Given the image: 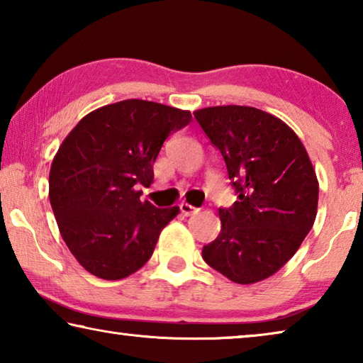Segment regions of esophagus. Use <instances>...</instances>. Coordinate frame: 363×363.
<instances>
[{
	"label": "esophagus",
	"mask_w": 363,
	"mask_h": 363,
	"mask_svg": "<svg viewBox=\"0 0 363 363\" xmlns=\"http://www.w3.org/2000/svg\"><path fill=\"white\" fill-rule=\"evenodd\" d=\"M179 210H181V213L184 214V216H190V214L199 213V208H195V206L189 205V203H181L179 205Z\"/></svg>",
	"instance_id": "34e87169"
}]
</instances>
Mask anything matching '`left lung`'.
Returning <instances> with one entry per match:
<instances>
[{"label":"left lung","instance_id":"obj_1","mask_svg":"<svg viewBox=\"0 0 363 363\" xmlns=\"http://www.w3.org/2000/svg\"><path fill=\"white\" fill-rule=\"evenodd\" d=\"M223 155L237 201L219 208L220 232L205 262L235 284H255L285 266L314 225L318 182L303 143L277 116L255 107L194 112Z\"/></svg>","mask_w":363,"mask_h":363}]
</instances>
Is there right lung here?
Masks as SVG:
<instances>
[{
  "label": "right lung",
  "mask_w": 363,
  "mask_h": 363,
  "mask_svg": "<svg viewBox=\"0 0 363 363\" xmlns=\"http://www.w3.org/2000/svg\"><path fill=\"white\" fill-rule=\"evenodd\" d=\"M187 110L128 99L86 115L59 147L49 201L77 261L104 280H120L150 259L160 232L179 208L140 201L169 134L187 126Z\"/></svg>",
  "instance_id": "add662e5"
}]
</instances>
